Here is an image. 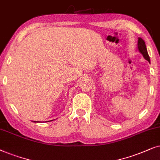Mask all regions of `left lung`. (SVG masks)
<instances>
[{"label": "left lung", "mask_w": 160, "mask_h": 160, "mask_svg": "<svg viewBox=\"0 0 160 160\" xmlns=\"http://www.w3.org/2000/svg\"><path fill=\"white\" fill-rule=\"evenodd\" d=\"M138 50H139L140 53L143 55L144 58L148 61V62H150L149 55H148V52H147L146 44H145V42L143 41V39H141V38H138Z\"/></svg>", "instance_id": "1"}]
</instances>
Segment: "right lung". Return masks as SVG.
Here are the masks:
<instances>
[{
	"instance_id": "add662e5",
	"label": "right lung",
	"mask_w": 160,
	"mask_h": 160,
	"mask_svg": "<svg viewBox=\"0 0 160 160\" xmlns=\"http://www.w3.org/2000/svg\"><path fill=\"white\" fill-rule=\"evenodd\" d=\"M34 122H37V121H34Z\"/></svg>"
}]
</instances>
